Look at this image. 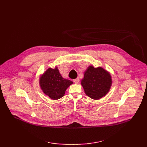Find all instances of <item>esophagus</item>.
Listing matches in <instances>:
<instances>
[{"label":"esophagus","instance_id":"obj_1","mask_svg":"<svg viewBox=\"0 0 147 147\" xmlns=\"http://www.w3.org/2000/svg\"><path fill=\"white\" fill-rule=\"evenodd\" d=\"M73 82L75 83H78L79 82V78H77L76 79H74L73 80Z\"/></svg>","mask_w":147,"mask_h":147}]
</instances>
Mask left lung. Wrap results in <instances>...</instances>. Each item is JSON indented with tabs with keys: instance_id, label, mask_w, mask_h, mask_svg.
Here are the masks:
<instances>
[{
	"instance_id": "8db88e82",
	"label": "left lung",
	"mask_w": 147,
	"mask_h": 147,
	"mask_svg": "<svg viewBox=\"0 0 147 147\" xmlns=\"http://www.w3.org/2000/svg\"><path fill=\"white\" fill-rule=\"evenodd\" d=\"M81 84L89 97L98 100L109 92L112 84L111 76L101 67L95 68L90 65L84 73Z\"/></svg>"
}]
</instances>
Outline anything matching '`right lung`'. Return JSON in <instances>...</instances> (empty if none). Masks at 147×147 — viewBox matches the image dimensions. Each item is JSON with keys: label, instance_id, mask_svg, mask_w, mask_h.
I'll return each mask as SVG.
<instances>
[{"label": "right lung", "instance_id": "right-lung-1", "mask_svg": "<svg viewBox=\"0 0 147 147\" xmlns=\"http://www.w3.org/2000/svg\"><path fill=\"white\" fill-rule=\"evenodd\" d=\"M71 80L61 76L57 67L48 68L40 78V86L43 93L53 100L63 97L66 89L73 84Z\"/></svg>", "mask_w": 147, "mask_h": 147}]
</instances>
